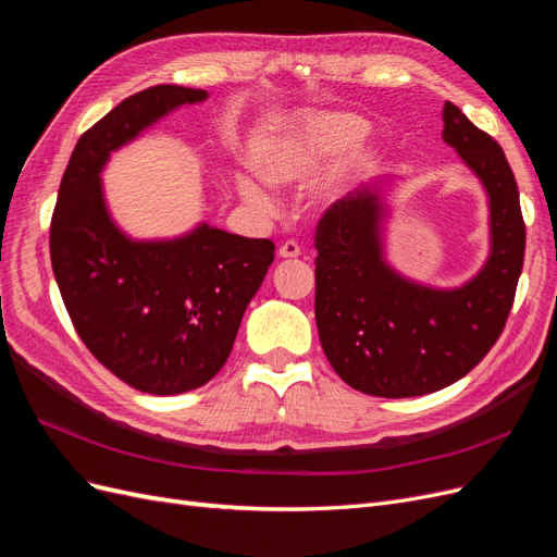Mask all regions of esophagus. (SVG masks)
<instances>
[{
  "mask_svg": "<svg viewBox=\"0 0 557 557\" xmlns=\"http://www.w3.org/2000/svg\"><path fill=\"white\" fill-rule=\"evenodd\" d=\"M299 246L295 242H285L281 248H278V258L283 260H293V258H299Z\"/></svg>",
  "mask_w": 557,
  "mask_h": 557,
  "instance_id": "esophagus-1",
  "label": "esophagus"
}]
</instances>
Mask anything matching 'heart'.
<instances>
[{
    "instance_id": "1",
    "label": "heart",
    "mask_w": 557,
    "mask_h": 557,
    "mask_svg": "<svg viewBox=\"0 0 557 557\" xmlns=\"http://www.w3.org/2000/svg\"><path fill=\"white\" fill-rule=\"evenodd\" d=\"M367 134V123L356 113L325 111L305 117L295 129L281 134L278 139H269L252 153L256 172L278 188H290L315 178L320 172L336 160L342 162L339 172H334L327 190L332 195L344 193L362 170L374 162L372 146H355ZM357 150L352 154L349 148ZM237 193L250 209L269 213L274 209V197L262 185L246 174L237 176Z\"/></svg>"
}]
</instances>
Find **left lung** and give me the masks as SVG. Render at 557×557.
<instances>
[{
    "instance_id": "1",
    "label": "left lung",
    "mask_w": 557,
    "mask_h": 557,
    "mask_svg": "<svg viewBox=\"0 0 557 557\" xmlns=\"http://www.w3.org/2000/svg\"><path fill=\"white\" fill-rule=\"evenodd\" d=\"M442 139L487 197L491 250L479 272L455 288L399 274L385 256L387 185L332 205L315 230V325L334 372L374 397H418L469 374L507 323L525 256L518 185L504 150L450 102Z\"/></svg>"
}]
</instances>
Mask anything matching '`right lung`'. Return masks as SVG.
<instances>
[{
	"label": "right lung",
	"instance_id": "right-lung-1",
	"mask_svg": "<svg viewBox=\"0 0 557 557\" xmlns=\"http://www.w3.org/2000/svg\"><path fill=\"white\" fill-rule=\"evenodd\" d=\"M207 90L153 86L78 139L50 223V262L78 336L109 372L148 395L211 381L260 290L274 244L199 223L172 239H132L107 205L111 153Z\"/></svg>",
	"mask_w": 557,
	"mask_h": 557
}]
</instances>
